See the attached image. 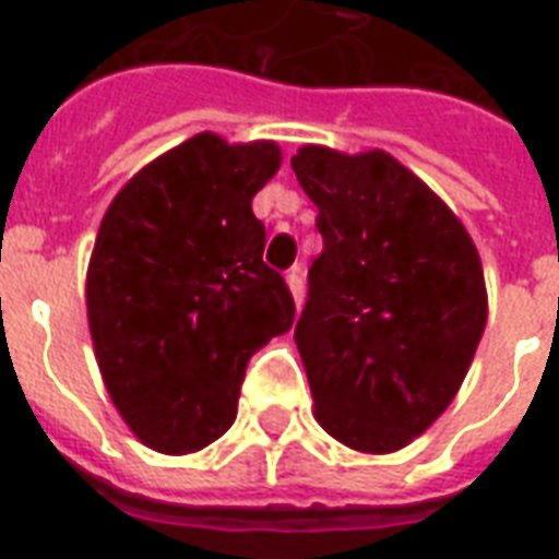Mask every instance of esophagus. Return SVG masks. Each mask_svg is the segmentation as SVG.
<instances>
[{"label":"esophagus","mask_w":559,"mask_h":559,"mask_svg":"<svg viewBox=\"0 0 559 559\" xmlns=\"http://www.w3.org/2000/svg\"><path fill=\"white\" fill-rule=\"evenodd\" d=\"M287 287H290V293H293V299H296V305H302V296H305L302 266H293L290 272H287Z\"/></svg>","instance_id":"34e87169"}]
</instances>
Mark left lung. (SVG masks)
Returning a JSON list of instances; mask_svg holds the SVG:
<instances>
[{
  "instance_id": "left-lung-1",
  "label": "left lung",
  "mask_w": 559,
  "mask_h": 559,
  "mask_svg": "<svg viewBox=\"0 0 559 559\" xmlns=\"http://www.w3.org/2000/svg\"><path fill=\"white\" fill-rule=\"evenodd\" d=\"M290 167L323 236L293 335L314 416L338 443L386 455L431 428L467 377L488 320L479 251L383 148L302 146Z\"/></svg>"
}]
</instances>
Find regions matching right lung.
Returning <instances> with one entry per match:
<instances>
[{"instance_id": "add662e5", "label": "right lung", "mask_w": 559, "mask_h": 559, "mask_svg": "<svg viewBox=\"0 0 559 559\" xmlns=\"http://www.w3.org/2000/svg\"><path fill=\"white\" fill-rule=\"evenodd\" d=\"M278 167L272 140L203 131L148 160L104 212L86 272L92 344L116 411L155 452L218 440L248 359L293 326L251 212Z\"/></svg>"}]
</instances>
